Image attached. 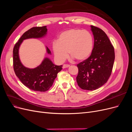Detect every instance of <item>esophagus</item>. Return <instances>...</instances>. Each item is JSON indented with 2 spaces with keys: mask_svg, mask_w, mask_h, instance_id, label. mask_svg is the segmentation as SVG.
<instances>
[{
  "mask_svg": "<svg viewBox=\"0 0 132 132\" xmlns=\"http://www.w3.org/2000/svg\"><path fill=\"white\" fill-rule=\"evenodd\" d=\"M69 67H70V65L69 64H63V68H68Z\"/></svg>",
  "mask_w": 132,
  "mask_h": 132,
  "instance_id": "1",
  "label": "esophagus"
}]
</instances>
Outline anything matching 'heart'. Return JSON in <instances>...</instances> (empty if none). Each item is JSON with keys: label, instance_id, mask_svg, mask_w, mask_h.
I'll list each match as a JSON object with an SVG mask.
<instances>
[{"label": "heart", "instance_id": "heart-1", "mask_svg": "<svg viewBox=\"0 0 132 132\" xmlns=\"http://www.w3.org/2000/svg\"><path fill=\"white\" fill-rule=\"evenodd\" d=\"M93 46V37L89 31L71 29L60 34L57 41L53 43L52 50L55 59L59 63L65 61L68 52L71 58L82 61L90 56Z\"/></svg>", "mask_w": 132, "mask_h": 132}]
</instances>
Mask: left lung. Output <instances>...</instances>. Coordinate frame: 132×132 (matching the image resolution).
Instances as JSON below:
<instances>
[{"mask_svg":"<svg viewBox=\"0 0 132 132\" xmlns=\"http://www.w3.org/2000/svg\"><path fill=\"white\" fill-rule=\"evenodd\" d=\"M94 45L90 56L77 64V81L81 89L95 90L107 81L111 75L115 58L113 45L100 28L91 25Z\"/></svg>","mask_w":132,"mask_h":132,"instance_id":"left-lung-1","label":"left lung"}]
</instances>
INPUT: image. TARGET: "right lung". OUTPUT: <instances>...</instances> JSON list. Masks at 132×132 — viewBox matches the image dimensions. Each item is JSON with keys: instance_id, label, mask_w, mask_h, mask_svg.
<instances>
[{"instance_id": "obj_1", "label": "right lung", "mask_w": 132, "mask_h": 132, "mask_svg": "<svg viewBox=\"0 0 132 132\" xmlns=\"http://www.w3.org/2000/svg\"><path fill=\"white\" fill-rule=\"evenodd\" d=\"M46 26L34 27L26 31L16 43L13 49V67L16 75L28 88L36 91L45 92L52 86L57 74L62 69V65H55L51 60L46 58L42 63L34 69L23 66L19 56V48L23 40L31 38H41L47 34ZM47 52L51 51L47 47Z\"/></svg>"}]
</instances>
